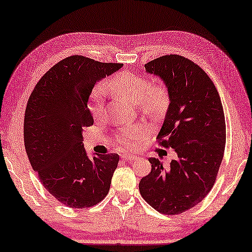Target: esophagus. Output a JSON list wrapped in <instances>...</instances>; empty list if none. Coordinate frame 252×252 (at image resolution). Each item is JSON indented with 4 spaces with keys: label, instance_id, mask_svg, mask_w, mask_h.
Returning <instances> with one entry per match:
<instances>
[{
    "label": "esophagus",
    "instance_id": "esophagus-1",
    "mask_svg": "<svg viewBox=\"0 0 252 252\" xmlns=\"http://www.w3.org/2000/svg\"><path fill=\"white\" fill-rule=\"evenodd\" d=\"M123 159H124V160H127V161H133L134 159H136V156H133V155H128V154H126V155H123V157H122Z\"/></svg>",
    "mask_w": 252,
    "mask_h": 252
}]
</instances>
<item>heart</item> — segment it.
<instances>
[{
  "instance_id": "b5f03b06",
  "label": "heart",
  "mask_w": 252,
  "mask_h": 252,
  "mask_svg": "<svg viewBox=\"0 0 252 252\" xmlns=\"http://www.w3.org/2000/svg\"><path fill=\"white\" fill-rule=\"evenodd\" d=\"M109 88L133 105L141 103L147 113L157 115L162 111L165 105V92L161 87H152L150 80L133 75L130 72L118 73L109 83ZM90 110L93 116L99 118L103 111V90L96 88L91 97ZM144 134L142 126L133 125L127 127L122 132L119 142L129 149L136 146Z\"/></svg>"
}]
</instances>
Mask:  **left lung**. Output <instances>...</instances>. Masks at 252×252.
I'll use <instances>...</instances> for the list:
<instances>
[{
    "mask_svg": "<svg viewBox=\"0 0 252 252\" xmlns=\"http://www.w3.org/2000/svg\"><path fill=\"white\" fill-rule=\"evenodd\" d=\"M144 67L167 88L169 106L157 139L177 158L168 169L150 158L152 171L139 190L156 211L181 214L199 204L216 180L225 144L222 103L206 72L186 58L164 55Z\"/></svg>",
    "mask_w": 252,
    "mask_h": 252,
    "instance_id": "left-lung-1",
    "label": "left lung"
}]
</instances>
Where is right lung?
Instances as JSON below:
<instances>
[{"instance_id": "add662e5", "label": "right lung", "mask_w": 252, "mask_h": 252, "mask_svg": "<svg viewBox=\"0 0 252 252\" xmlns=\"http://www.w3.org/2000/svg\"><path fill=\"white\" fill-rule=\"evenodd\" d=\"M123 64L72 55L51 67L36 84L24 115V145L33 170L53 197L71 208L93 206L106 197L118 154L84 149L83 128L93 125L92 90Z\"/></svg>"}]
</instances>
